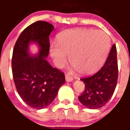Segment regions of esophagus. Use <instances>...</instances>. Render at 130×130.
Listing matches in <instances>:
<instances>
[{"label": "esophagus", "mask_w": 130, "mask_h": 130, "mask_svg": "<svg viewBox=\"0 0 130 130\" xmlns=\"http://www.w3.org/2000/svg\"><path fill=\"white\" fill-rule=\"evenodd\" d=\"M65 80H66V81L67 82H70L73 80V78L72 77H70V75H65Z\"/></svg>", "instance_id": "esophagus-1"}]
</instances>
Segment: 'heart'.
Here are the masks:
<instances>
[{
    "mask_svg": "<svg viewBox=\"0 0 130 130\" xmlns=\"http://www.w3.org/2000/svg\"><path fill=\"white\" fill-rule=\"evenodd\" d=\"M57 44L50 46V53L56 66L61 68L69 55L70 63L81 74H92L105 63L111 43L102 31L86 29H71L57 35Z\"/></svg>",
    "mask_w": 130,
    "mask_h": 130,
    "instance_id": "obj_1",
    "label": "heart"
}]
</instances>
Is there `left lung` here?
<instances>
[{"mask_svg": "<svg viewBox=\"0 0 130 130\" xmlns=\"http://www.w3.org/2000/svg\"><path fill=\"white\" fill-rule=\"evenodd\" d=\"M118 76L117 53L114 44L102 69L93 75L80 78L85 84V90L78 97L80 102L89 109L103 107L115 92Z\"/></svg>", "mask_w": 130, "mask_h": 130, "instance_id": "obj_1", "label": "left lung"}]
</instances>
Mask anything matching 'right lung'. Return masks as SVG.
Returning a JSON list of instances; mask_svg holds the SVG:
<instances>
[{"label": "right lung", "mask_w": 130, "mask_h": 130, "mask_svg": "<svg viewBox=\"0 0 130 130\" xmlns=\"http://www.w3.org/2000/svg\"><path fill=\"white\" fill-rule=\"evenodd\" d=\"M53 30L54 26L48 22H35L21 32L13 50L12 70L17 91L27 105L37 109L49 106L65 82L64 73L45 60L50 52L49 36ZM32 42L40 46L36 56L28 52Z\"/></svg>", "instance_id": "1"}]
</instances>
